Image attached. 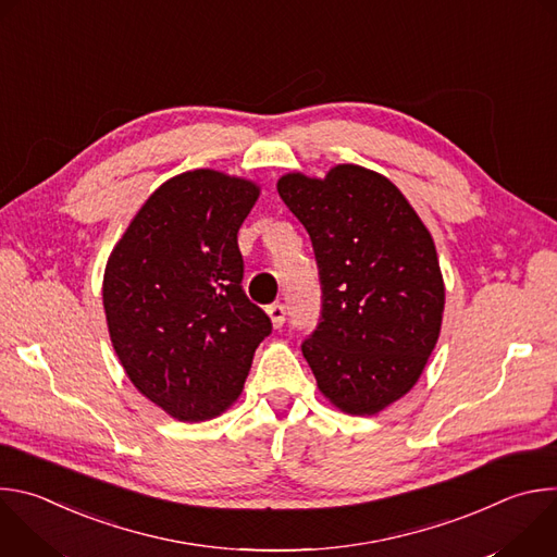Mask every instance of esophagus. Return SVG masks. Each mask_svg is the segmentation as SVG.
Returning a JSON list of instances; mask_svg holds the SVG:
<instances>
[{"mask_svg": "<svg viewBox=\"0 0 557 557\" xmlns=\"http://www.w3.org/2000/svg\"><path fill=\"white\" fill-rule=\"evenodd\" d=\"M267 310H269V317H271L273 326L280 329V326L284 324V320H286V306L280 304V301H275V304H271Z\"/></svg>", "mask_w": 557, "mask_h": 557, "instance_id": "1", "label": "esophagus"}]
</instances>
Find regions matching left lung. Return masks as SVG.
Masks as SVG:
<instances>
[{
	"instance_id": "8db88e82",
	"label": "left lung",
	"mask_w": 557,
	"mask_h": 557,
	"mask_svg": "<svg viewBox=\"0 0 557 557\" xmlns=\"http://www.w3.org/2000/svg\"><path fill=\"white\" fill-rule=\"evenodd\" d=\"M277 191L310 235L322 286L301 352L331 404L376 414L417 383L441 333L432 235L399 189L359 165L324 181L286 174Z\"/></svg>"
}]
</instances>
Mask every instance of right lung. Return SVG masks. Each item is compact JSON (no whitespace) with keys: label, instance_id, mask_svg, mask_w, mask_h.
<instances>
[{"label":"right lung","instance_id":"1","mask_svg":"<svg viewBox=\"0 0 557 557\" xmlns=\"http://www.w3.org/2000/svg\"><path fill=\"white\" fill-rule=\"evenodd\" d=\"M258 196L213 170L181 174L147 198L108 260L112 346L138 392L178 421L224 412L273 331L243 288L237 249Z\"/></svg>","mask_w":557,"mask_h":557}]
</instances>
